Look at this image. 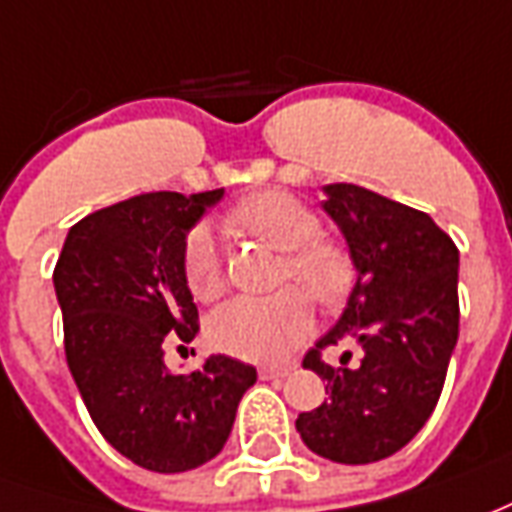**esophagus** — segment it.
I'll return each mask as SVG.
<instances>
[{"instance_id": "esophagus-1", "label": "esophagus", "mask_w": 512, "mask_h": 512, "mask_svg": "<svg viewBox=\"0 0 512 512\" xmlns=\"http://www.w3.org/2000/svg\"><path fill=\"white\" fill-rule=\"evenodd\" d=\"M288 371L291 368L285 366H263L260 368V380H282V377H288Z\"/></svg>"}]
</instances>
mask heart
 Masks as SVG:
<instances>
[{"label":"heart","mask_w":512,"mask_h":512,"mask_svg":"<svg viewBox=\"0 0 512 512\" xmlns=\"http://www.w3.org/2000/svg\"><path fill=\"white\" fill-rule=\"evenodd\" d=\"M230 224L285 252L280 285L296 282L303 291L282 288L271 296H238L210 316L207 338L221 352L244 360H282L310 330L313 310L306 297L310 295L321 307H332L346 296L352 285L349 255L338 244L318 238L321 221L316 213L282 191H266L241 202L230 210ZM182 271L196 299H216L224 291L219 241L207 224H196L188 232Z\"/></svg>","instance_id":"obj_1"}]
</instances>
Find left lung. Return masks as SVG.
Segmentation results:
<instances>
[{"mask_svg":"<svg viewBox=\"0 0 512 512\" xmlns=\"http://www.w3.org/2000/svg\"><path fill=\"white\" fill-rule=\"evenodd\" d=\"M346 238L357 282L341 318L310 349L302 366L327 380L330 399L299 413L296 430L310 452L363 466L391 457L427 424L455 352V241L435 221L352 182L324 185V202ZM357 342V369L320 360L327 345Z\"/></svg>","mask_w":512,"mask_h":512,"instance_id":"8db88e82","label":"left lung"}]
</instances>
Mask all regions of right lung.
Returning <instances> with one entry per match:
<instances>
[{
    "label": "right lung",
    "instance_id": "obj_1",
    "mask_svg": "<svg viewBox=\"0 0 512 512\" xmlns=\"http://www.w3.org/2000/svg\"><path fill=\"white\" fill-rule=\"evenodd\" d=\"M224 188L132 196L77 221L55 266L66 363L96 430L135 466L180 474L219 455L255 366L210 355L191 374L166 368L199 313L182 271L185 235ZM182 349V346H180Z\"/></svg>",
    "mask_w": 512,
    "mask_h": 512
}]
</instances>
